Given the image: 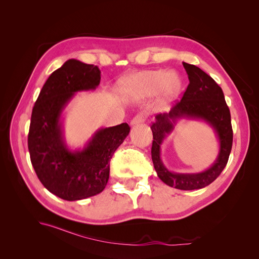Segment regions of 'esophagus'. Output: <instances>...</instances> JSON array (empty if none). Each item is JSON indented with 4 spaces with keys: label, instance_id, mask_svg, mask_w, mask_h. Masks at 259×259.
<instances>
[{
    "label": "esophagus",
    "instance_id": "esophagus-1",
    "mask_svg": "<svg viewBox=\"0 0 259 259\" xmlns=\"http://www.w3.org/2000/svg\"><path fill=\"white\" fill-rule=\"evenodd\" d=\"M145 120H146V115L144 113H138L137 115L133 117V120L131 121V124L132 125H138V124L144 123Z\"/></svg>",
    "mask_w": 259,
    "mask_h": 259
}]
</instances>
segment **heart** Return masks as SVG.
<instances>
[{"mask_svg":"<svg viewBox=\"0 0 259 259\" xmlns=\"http://www.w3.org/2000/svg\"><path fill=\"white\" fill-rule=\"evenodd\" d=\"M164 88L166 95L174 96L180 88V82L175 75L168 72L156 70V71H144L133 75L127 81L126 93L133 95H150Z\"/></svg>","mask_w":259,"mask_h":259,"instance_id":"heart-1","label":"heart"}]
</instances>
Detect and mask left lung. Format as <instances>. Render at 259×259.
<instances>
[{
    "mask_svg": "<svg viewBox=\"0 0 259 259\" xmlns=\"http://www.w3.org/2000/svg\"><path fill=\"white\" fill-rule=\"evenodd\" d=\"M189 84L180 101L171 107L168 113L155 115L151 125L153 142L151 156L154 169L164 184L180 190L201 189L211 184L227 165L232 148V126L230 110L226 104L223 90L203 70L183 62ZM180 118L201 119L214 130L220 142L217 160L207 170L200 174H174L168 171L160 160V145L172 131Z\"/></svg>",
    "mask_w": 259,
    "mask_h": 259,
    "instance_id": "left-lung-1",
    "label": "left lung"
}]
</instances>
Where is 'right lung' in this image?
I'll use <instances>...</instances> for the list:
<instances>
[{
  "mask_svg": "<svg viewBox=\"0 0 259 259\" xmlns=\"http://www.w3.org/2000/svg\"><path fill=\"white\" fill-rule=\"evenodd\" d=\"M99 83L97 66L69 59L50 75L32 109L28 135L31 163L46 189L67 201L83 200L105 189L109 162L131 131L127 123L100 128L83 149L68 148L62 111L75 93L94 91Z\"/></svg>",
  "mask_w": 259,
  "mask_h": 259,
  "instance_id": "1",
  "label": "right lung"
}]
</instances>
